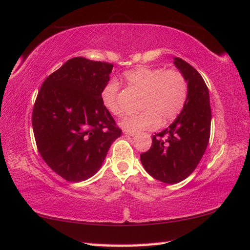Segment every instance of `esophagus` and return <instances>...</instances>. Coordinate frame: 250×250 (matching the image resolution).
<instances>
[{
  "instance_id": "34e87169",
  "label": "esophagus",
  "mask_w": 250,
  "mask_h": 250,
  "mask_svg": "<svg viewBox=\"0 0 250 250\" xmlns=\"http://www.w3.org/2000/svg\"><path fill=\"white\" fill-rule=\"evenodd\" d=\"M124 134L126 136H135L137 133L133 132V131H129V130H124Z\"/></svg>"
}]
</instances>
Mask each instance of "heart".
<instances>
[{"instance_id": "b5f03b06", "label": "heart", "mask_w": 250, "mask_h": 250, "mask_svg": "<svg viewBox=\"0 0 250 250\" xmlns=\"http://www.w3.org/2000/svg\"><path fill=\"white\" fill-rule=\"evenodd\" d=\"M130 89L142 95L138 115L126 116L121 125L129 131L151 130L162 124L175 119L182 111L188 97V84L183 75L177 70L163 68L138 67L124 74ZM119 85L109 80L101 90V101L107 111L120 116L124 107L118 101Z\"/></svg>"}]
</instances>
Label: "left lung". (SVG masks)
Instances as JSON below:
<instances>
[{
  "label": "left lung",
  "mask_w": 250,
  "mask_h": 250,
  "mask_svg": "<svg viewBox=\"0 0 250 250\" xmlns=\"http://www.w3.org/2000/svg\"><path fill=\"white\" fill-rule=\"evenodd\" d=\"M173 65L188 83V97L182 111L165 130L152 135V146L141 154L142 164L150 176L175 184L195 170L210 139V95L196 69L180 57Z\"/></svg>",
  "instance_id": "left-lung-1"
}]
</instances>
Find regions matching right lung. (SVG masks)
Here are the masks:
<instances>
[{
  "label": "right lung",
  "instance_id": "obj_1",
  "mask_svg": "<svg viewBox=\"0 0 250 250\" xmlns=\"http://www.w3.org/2000/svg\"><path fill=\"white\" fill-rule=\"evenodd\" d=\"M112 63L73 57L45 79L35 102L32 125L42 158L69 182L100 169L121 135L101 101Z\"/></svg>",
  "mask_w": 250,
  "mask_h": 250
}]
</instances>
